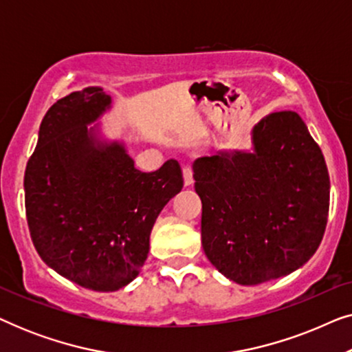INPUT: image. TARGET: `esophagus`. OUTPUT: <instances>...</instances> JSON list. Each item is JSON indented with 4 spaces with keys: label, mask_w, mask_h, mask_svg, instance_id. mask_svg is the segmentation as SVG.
Listing matches in <instances>:
<instances>
[{
    "label": "esophagus",
    "mask_w": 352,
    "mask_h": 352,
    "mask_svg": "<svg viewBox=\"0 0 352 352\" xmlns=\"http://www.w3.org/2000/svg\"><path fill=\"white\" fill-rule=\"evenodd\" d=\"M182 177H184V186L194 184V171H192L190 166H186L184 170H182Z\"/></svg>",
    "instance_id": "obj_1"
}]
</instances>
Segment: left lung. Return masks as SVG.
Here are the masks:
<instances>
[{
    "label": "left lung",
    "mask_w": 352,
    "mask_h": 352,
    "mask_svg": "<svg viewBox=\"0 0 352 352\" xmlns=\"http://www.w3.org/2000/svg\"><path fill=\"white\" fill-rule=\"evenodd\" d=\"M253 152H218L194 162L201 200V247L240 285L288 276L324 237L330 177L300 115L274 112L254 124Z\"/></svg>",
    "instance_id": "8db88e82"
}]
</instances>
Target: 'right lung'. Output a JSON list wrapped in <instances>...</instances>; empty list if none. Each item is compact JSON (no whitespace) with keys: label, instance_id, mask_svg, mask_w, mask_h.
I'll use <instances>...</instances> for the list:
<instances>
[{"label":"right lung","instance_id":"obj_1","mask_svg":"<svg viewBox=\"0 0 352 352\" xmlns=\"http://www.w3.org/2000/svg\"><path fill=\"white\" fill-rule=\"evenodd\" d=\"M112 105L102 88L70 93L47 110L27 163V223L38 254L62 277L115 292L139 276L155 219L182 189L176 160L134 168L123 142L94 123Z\"/></svg>","mask_w":352,"mask_h":352}]
</instances>
